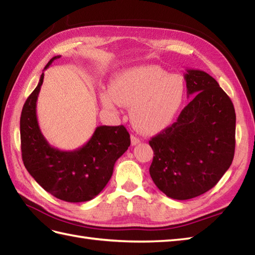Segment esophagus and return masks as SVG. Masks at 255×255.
<instances>
[{
    "label": "esophagus",
    "instance_id": "34e87169",
    "mask_svg": "<svg viewBox=\"0 0 255 255\" xmlns=\"http://www.w3.org/2000/svg\"><path fill=\"white\" fill-rule=\"evenodd\" d=\"M130 140H131V145H136V144H138L140 142V139L138 137H136V136H133V134L130 137Z\"/></svg>",
    "mask_w": 255,
    "mask_h": 255
}]
</instances>
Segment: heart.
I'll list each match as a JSON object with an SVG mask.
<instances>
[{
	"mask_svg": "<svg viewBox=\"0 0 255 255\" xmlns=\"http://www.w3.org/2000/svg\"><path fill=\"white\" fill-rule=\"evenodd\" d=\"M185 84L177 74H167L158 66H139L125 70L113 80L111 91L101 94L107 110L119 105L131 107L130 123L142 134L165 129L176 116L184 100Z\"/></svg>",
	"mask_w": 255,
	"mask_h": 255,
	"instance_id": "1",
	"label": "heart"
}]
</instances>
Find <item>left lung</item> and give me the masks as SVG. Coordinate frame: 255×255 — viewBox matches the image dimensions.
I'll use <instances>...</instances> for the list:
<instances>
[{"instance_id":"left-lung-1","label":"left lung","mask_w":255,"mask_h":255,"mask_svg":"<svg viewBox=\"0 0 255 255\" xmlns=\"http://www.w3.org/2000/svg\"><path fill=\"white\" fill-rule=\"evenodd\" d=\"M192 101L177 121L149 143L150 175L167 197L185 200L213 188L229 169L236 147V112L217 81L202 70L186 69Z\"/></svg>"}]
</instances>
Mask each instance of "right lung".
<instances>
[{
  "mask_svg": "<svg viewBox=\"0 0 255 255\" xmlns=\"http://www.w3.org/2000/svg\"><path fill=\"white\" fill-rule=\"evenodd\" d=\"M59 58L53 57L44 70ZM44 75L42 72L20 115L24 165L35 181L55 197L69 203L88 202L111 180L116 161L130 145V136L124 126H99L82 147L72 151L52 147L40 130L36 113Z\"/></svg>",
  "mask_w": 255,
  "mask_h": 255,
  "instance_id": "obj_1",
  "label": "right lung"
}]
</instances>
